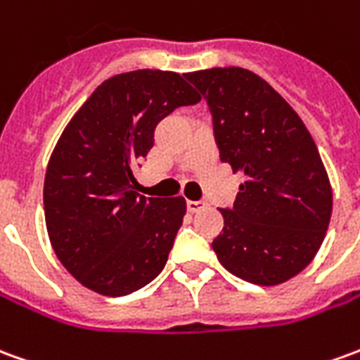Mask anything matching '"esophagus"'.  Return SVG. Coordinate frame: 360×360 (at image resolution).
Masks as SVG:
<instances>
[{"label":"esophagus","mask_w":360,"mask_h":360,"mask_svg":"<svg viewBox=\"0 0 360 360\" xmlns=\"http://www.w3.org/2000/svg\"><path fill=\"white\" fill-rule=\"evenodd\" d=\"M187 208L191 212H200L206 208V202L205 200H187Z\"/></svg>","instance_id":"esophagus-1"}]
</instances>
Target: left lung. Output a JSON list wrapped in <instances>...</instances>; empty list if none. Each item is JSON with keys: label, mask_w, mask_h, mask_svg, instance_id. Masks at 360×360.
<instances>
[{"label": "left lung", "mask_w": 360, "mask_h": 360, "mask_svg": "<svg viewBox=\"0 0 360 360\" xmlns=\"http://www.w3.org/2000/svg\"><path fill=\"white\" fill-rule=\"evenodd\" d=\"M185 77L210 109L220 160L248 177L232 208H220L216 257L248 283L281 285L308 267L331 218L316 142L296 110L250 70L212 68Z\"/></svg>", "instance_id": "left-lung-1"}]
</instances>
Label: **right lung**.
<instances>
[{
    "label": "right lung",
    "mask_w": 360,
    "mask_h": 360,
    "mask_svg": "<svg viewBox=\"0 0 360 360\" xmlns=\"http://www.w3.org/2000/svg\"><path fill=\"white\" fill-rule=\"evenodd\" d=\"M198 101L185 75L127 72L103 82L62 132L44 177V218L60 263L84 286L127 296L163 271L185 198L138 195L132 169L158 122Z\"/></svg>",
    "instance_id": "add662e5"
}]
</instances>
